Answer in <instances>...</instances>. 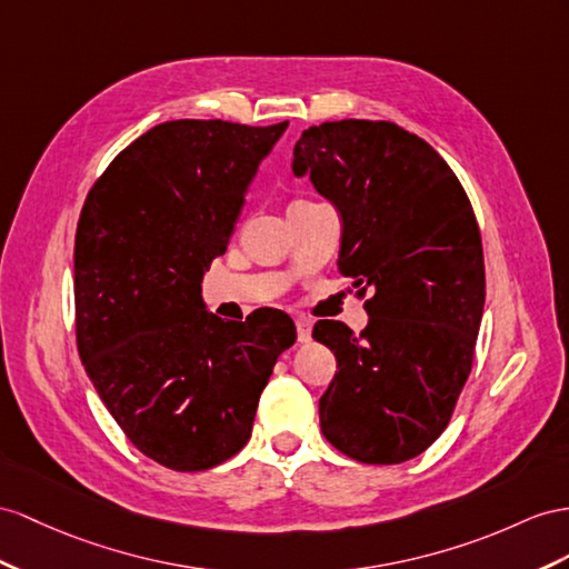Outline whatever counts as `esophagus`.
I'll return each instance as SVG.
<instances>
[{
  "mask_svg": "<svg viewBox=\"0 0 569 569\" xmlns=\"http://www.w3.org/2000/svg\"><path fill=\"white\" fill-rule=\"evenodd\" d=\"M296 329H298V341L300 343H308L312 339V322H310V319H298Z\"/></svg>",
  "mask_w": 569,
  "mask_h": 569,
  "instance_id": "esophagus-1",
  "label": "esophagus"
}]
</instances>
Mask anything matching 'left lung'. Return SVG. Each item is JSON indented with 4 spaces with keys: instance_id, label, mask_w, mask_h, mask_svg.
<instances>
[{
    "instance_id": "obj_1",
    "label": "left lung",
    "mask_w": 569,
    "mask_h": 569,
    "mask_svg": "<svg viewBox=\"0 0 569 569\" xmlns=\"http://www.w3.org/2000/svg\"><path fill=\"white\" fill-rule=\"evenodd\" d=\"M290 168L337 207L339 269L372 293L360 337L315 325L339 368L319 426L356 461H409L442 435L471 372L486 305L471 201L445 158L395 122L305 129Z\"/></svg>"
}]
</instances>
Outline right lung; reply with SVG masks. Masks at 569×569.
Segmentation results:
<instances>
[{
    "instance_id": "add662e5",
    "label": "right lung",
    "mask_w": 569,
    "mask_h": 569,
    "mask_svg": "<svg viewBox=\"0 0 569 569\" xmlns=\"http://www.w3.org/2000/svg\"><path fill=\"white\" fill-rule=\"evenodd\" d=\"M288 122L156 124L86 197L74 244L77 346L110 416L146 457L207 471L247 445L293 319L223 322L201 279Z\"/></svg>"
}]
</instances>
